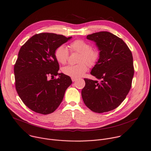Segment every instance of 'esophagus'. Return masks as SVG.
<instances>
[{
  "label": "esophagus",
  "mask_w": 151,
  "mask_h": 151,
  "mask_svg": "<svg viewBox=\"0 0 151 151\" xmlns=\"http://www.w3.org/2000/svg\"><path fill=\"white\" fill-rule=\"evenodd\" d=\"M77 80V78H72V82H75Z\"/></svg>",
  "instance_id": "1"
}]
</instances>
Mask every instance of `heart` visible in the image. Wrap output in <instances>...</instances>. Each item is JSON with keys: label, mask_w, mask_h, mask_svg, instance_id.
I'll list each match as a JSON object with an SVG mask.
<instances>
[{"label": "heart", "mask_w": 151, "mask_h": 151, "mask_svg": "<svg viewBox=\"0 0 151 151\" xmlns=\"http://www.w3.org/2000/svg\"><path fill=\"white\" fill-rule=\"evenodd\" d=\"M69 48L71 52L80 53L78 65H69L63 68V73L72 78H78L82 76L88 70V66H95L98 62L100 54L98 50L92 48V45L88 42L78 39L70 43ZM69 51L68 48L61 45L57 47L55 52V56L57 61L65 65L67 63L69 58Z\"/></svg>", "instance_id": "1"}]
</instances>
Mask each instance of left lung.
Listing matches in <instances>:
<instances>
[{
	"label": "left lung",
	"mask_w": 151,
	"mask_h": 151,
	"mask_svg": "<svg viewBox=\"0 0 151 151\" xmlns=\"http://www.w3.org/2000/svg\"><path fill=\"white\" fill-rule=\"evenodd\" d=\"M86 38L94 41L100 51L99 60L91 72L100 82L84 79L83 101L93 112H108L121 104L131 88L134 75L132 54L123 40L111 32H95Z\"/></svg>",
	"instance_id": "1"
}]
</instances>
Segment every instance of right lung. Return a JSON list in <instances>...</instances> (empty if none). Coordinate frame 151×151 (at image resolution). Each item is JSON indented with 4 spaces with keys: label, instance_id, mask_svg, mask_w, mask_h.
Wrapping results in <instances>:
<instances>
[{
    "label": "right lung",
    "instance_id": "add662e5",
    "mask_svg": "<svg viewBox=\"0 0 151 151\" xmlns=\"http://www.w3.org/2000/svg\"><path fill=\"white\" fill-rule=\"evenodd\" d=\"M72 37L54 33H40L31 37L20 48L14 65L15 88L24 104L34 112L48 114L60 106L72 81L59 73L55 50ZM59 75L48 80V76Z\"/></svg>",
    "mask_w": 151,
    "mask_h": 151
}]
</instances>
